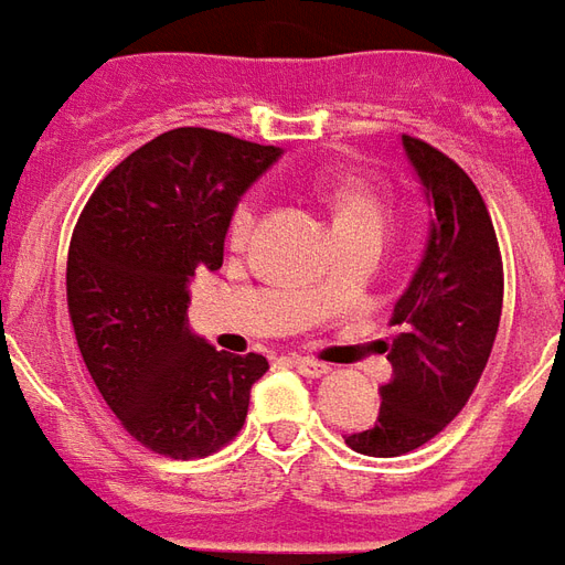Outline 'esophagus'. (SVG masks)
<instances>
[{"label": "esophagus", "mask_w": 565, "mask_h": 565, "mask_svg": "<svg viewBox=\"0 0 565 565\" xmlns=\"http://www.w3.org/2000/svg\"><path fill=\"white\" fill-rule=\"evenodd\" d=\"M294 366L302 373V376H311V379L327 376V373H330V364H321V361H315V358H299V354L294 358Z\"/></svg>", "instance_id": "34e87169"}]
</instances>
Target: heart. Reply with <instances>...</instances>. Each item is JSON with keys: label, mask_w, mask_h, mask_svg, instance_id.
Instances as JSON below:
<instances>
[{"label": "heart", "mask_w": 565, "mask_h": 565, "mask_svg": "<svg viewBox=\"0 0 565 565\" xmlns=\"http://www.w3.org/2000/svg\"><path fill=\"white\" fill-rule=\"evenodd\" d=\"M256 223V207L250 201H244L242 207L232 214V223H228V238L235 244H242L250 232H254ZM339 228L342 226H376L385 232L388 226V211H385V204L376 199V195H370L364 189H351L342 195L339 201V214H337Z\"/></svg>", "instance_id": "1"}]
</instances>
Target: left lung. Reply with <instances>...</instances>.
I'll use <instances>...</instances> for the list:
<instances>
[{"label": "left lung", "instance_id": "left-lung-1", "mask_svg": "<svg viewBox=\"0 0 565 565\" xmlns=\"http://www.w3.org/2000/svg\"><path fill=\"white\" fill-rule=\"evenodd\" d=\"M404 152L431 207L428 244L394 302L385 342L392 379L379 388V419L345 444L364 456H401L428 444L461 413L483 376L502 318V254L480 192L459 164L425 140Z\"/></svg>", "mask_w": 565, "mask_h": 565}]
</instances>
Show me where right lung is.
Here are the masks:
<instances>
[{"mask_svg": "<svg viewBox=\"0 0 565 565\" xmlns=\"http://www.w3.org/2000/svg\"><path fill=\"white\" fill-rule=\"evenodd\" d=\"M207 128H173L140 146L78 216L66 302L97 392L134 440L171 459L211 456L242 431L269 361L216 351L189 330V281L223 266L228 223L278 161Z\"/></svg>", "mask_w": 565, "mask_h": 565, "instance_id": "obj_1", "label": "right lung"}]
</instances>
